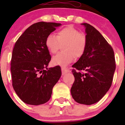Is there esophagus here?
Returning a JSON list of instances; mask_svg holds the SVG:
<instances>
[{
  "label": "esophagus",
  "instance_id": "esophagus-1",
  "mask_svg": "<svg viewBox=\"0 0 125 125\" xmlns=\"http://www.w3.org/2000/svg\"><path fill=\"white\" fill-rule=\"evenodd\" d=\"M62 74H64L70 72V71L67 69H65V68H62Z\"/></svg>",
  "mask_w": 125,
  "mask_h": 125
}]
</instances>
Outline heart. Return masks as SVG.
Returning a JSON list of instances; mask_svg holds the SVG:
<instances>
[{"label":"heart","instance_id":"1","mask_svg":"<svg viewBox=\"0 0 125 125\" xmlns=\"http://www.w3.org/2000/svg\"><path fill=\"white\" fill-rule=\"evenodd\" d=\"M63 52L54 56L52 63L54 66L66 67L75 58H80L84 53L86 48L87 41L83 34L71 26L60 29L56 36L50 34L45 40V46L50 53H56L61 45Z\"/></svg>","mask_w":125,"mask_h":125}]
</instances>
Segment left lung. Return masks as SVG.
Listing matches in <instances>:
<instances>
[{"label": "left lung", "instance_id": "obj_1", "mask_svg": "<svg viewBox=\"0 0 125 125\" xmlns=\"http://www.w3.org/2000/svg\"><path fill=\"white\" fill-rule=\"evenodd\" d=\"M86 48L72 66L74 82L72 97L80 104H96L109 90L116 69L114 52L104 37L94 27L84 23Z\"/></svg>", "mask_w": 125, "mask_h": 125}]
</instances>
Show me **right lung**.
Wrapping results in <instances>:
<instances>
[{"label": "right lung", "instance_id": "obj_1", "mask_svg": "<svg viewBox=\"0 0 125 125\" xmlns=\"http://www.w3.org/2000/svg\"><path fill=\"white\" fill-rule=\"evenodd\" d=\"M62 25L40 22L29 27L16 41L12 52L10 71L12 86L25 104H44L51 99L53 87L62 75L61 67L48 69L51 54L46 38Z\"/></svg>", "mask_w": 125, "mask_h": 125}]
</instances>
